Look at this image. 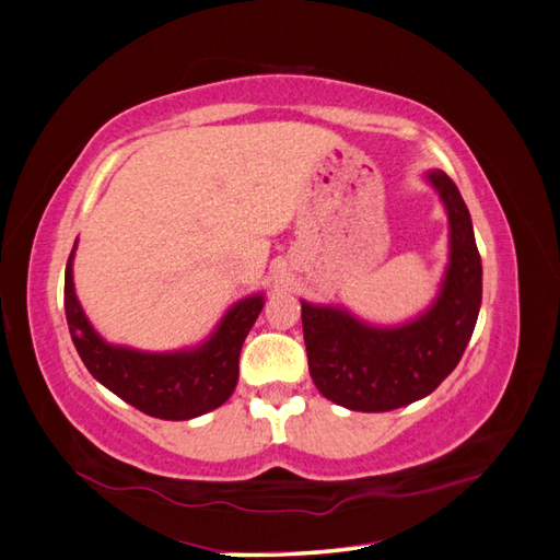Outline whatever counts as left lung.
Returning a JSON list of instances; mask_svg holds the SVG:
<instances>
[{
  "mask_svg": "<svg viewBox=\"0 0 560 560\" xmlns=\"http://www.w3.org/2000/svg\"><path fill=\"white\" fill-rule=\"evenodd\" d=\"M448 215V266L432 306L397 327H380L342 306L302 302L308 373L325 399L349 411L383 413L442 385L466 351L482 304V264L458 187L430 171Z\"/></svg>",
  "mask_w": 560,
  "mask_h": 560,
  "instance_id": "left-lung-1",
  "label": "left lung"
}]
</instances>
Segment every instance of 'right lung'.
<instances>
[{"instance_id":"add662e5","label":"right lung","mask_w":560,"mask_h":560,"mask_svg":"<svg viewBox=\"0 0 560 560\" xmlns=\"http://www.w3.org/2000/svg\"><path fill=\"white\" fill-rule=\"evenodd\" d=\"M63 306L71 339L92 377L138 411L161 420H189L223 406L240 377V351L264 308L252 294L230 308L213 335L195 349L152 353L108 345L85 318L73 288V252L66 264Z\"/></svg>"}]
</instances>
